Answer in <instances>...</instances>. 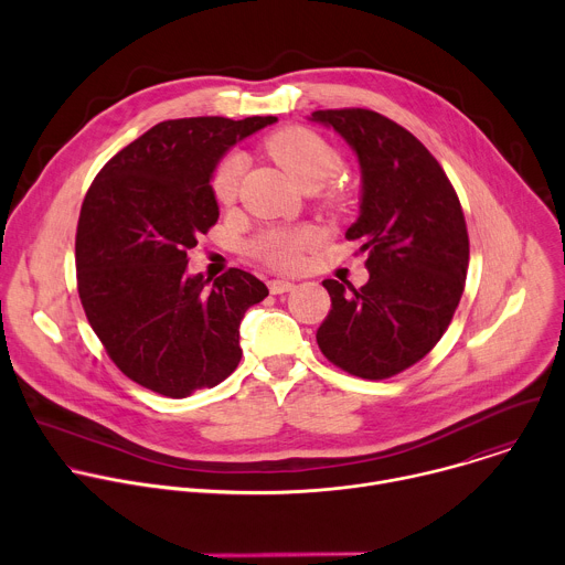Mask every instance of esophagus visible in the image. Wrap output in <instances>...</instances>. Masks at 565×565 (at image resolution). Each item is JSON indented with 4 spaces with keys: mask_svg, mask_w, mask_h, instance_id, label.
Returning <instances> with one entry per match:
<instances>
[{
    "mask_svg": "<svg viewBox=\"0 0 565 565\" xmlns=\"http://www.w3.org/2000/svg\"><path fill=\"white\" fill-rule=\"evenodd\" d=\"M268 288H270L273 295H284V292H290V290L295 288V284L284 281V279H273V281L268 284Z\"/></svg>",
    "mask_w": 565,
    "mask_h": 565,
    "instance_id": "34e87169",
    "label": "esophagus"
}]
</instances>
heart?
Instances as JSON below:
<instances>
[{
	"label": "heart",
	"instance_id": "1",
	"mask_svg": "<svg viewBox=\"0 0 565 565\" xmlns=\"http://www.w3.org/2000/svg\"><path fill=\"white\" fill-rule=\"evenodd\" d=\"M264 147L275 163L303 190L329 188V183L342 170L340 151L306 127H284L264 140ZM246 170V158L241 153L223 156L210 179L212 196L218 205H232L238 196L241 177ZM327 203L344 210L351 205V196L344 190L329 188ZM317 244V232L310 225L270 227L259 232L250 244L248 253L275 270H292L299 266L301 255Z\"/></svg>",
	"mask_w": 565,
	"mask_h": 565
}]
</instances>
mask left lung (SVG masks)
<instances>
[{"instance_id":"left-lung-1","label":"left lung","mask_w":565,"mask_h":565,"mask_svg":"<svg viewBox=\"0 0 565 565\" xmlns=\"http://www.w3.org/2000/svg\"><path fill=\"white\" fill-rule=\"evenodd\" d=\"M358 153L360 216L347 230L366 253L369 281L324 279L331 310L317 344L342 371L384 380L443 338L465 290L469 236L454 185L429 149L371 109L312 111Z\"/></svg>"}]
</instances>
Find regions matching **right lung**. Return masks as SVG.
<instances>
[{"label": "right lung", "instance_id": "obj_1", "mask_svg": "<svg viewBox=\"0 0 565 565\" xmlns=\"http://www.w3.org/2000/svg\"><path fill=\"white\" fill-rule=\"evenodd\" d=\"M275 116L153 125L94 179L75 232L77 292L114 364L136 384L188 397L241 360L238 327L268 297L255 275H185L188 250L218 218L210 179L238 140Z\"/></svg>", "mask_w": 565, "mask_h": 565}]
</instances>
